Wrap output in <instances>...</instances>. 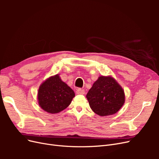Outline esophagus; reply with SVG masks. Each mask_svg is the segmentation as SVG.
I'll return each instance as SVG.
<instances>
[{"label":"esophagus","instance_id":"34e87169","mask_svg":"<svg viewBox=\"0 0 159 159\" xmlns=\"http://www.w3.org/2000/svg\"><path fill=\"white\" fill-rule=\"evenodd\" d=\"M76 93L78 95H84L85 93V91L84 89H78L76 91Z\"/></svg>","mask_w":159,"mask_h":159}]
</instances>
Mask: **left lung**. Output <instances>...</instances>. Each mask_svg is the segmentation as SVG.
Segmentation results:
<instances>
[{
    "mask_svg": "<svg viewBox=\"0 0 159 159\" xmlns=\"http://www.w3.org/2000/svg\"><path fill=\"white\" fill-rule=\"evenodd\" d=\"M86 98L93 111L99 116L116 113L125 101L124 90L112 76H99Z\"/></svg>",
    "mask_w": 159,
    "mask_h": 159,
    "instance_id": "left-lung-1",
    "label": "left lung"
}]
</instances>
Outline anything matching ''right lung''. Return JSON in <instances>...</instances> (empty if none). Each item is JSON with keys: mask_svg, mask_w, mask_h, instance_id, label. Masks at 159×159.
<instances>
[{"mask_svg": "<svg viewBox=\"0 0 159 159\" xmlns=\"http://www.w3.org/2000/svg\"><path fill=\"white\" fill-rule=\"evenodd\" d=\"M74 97L73 89L61 80L59 74H56L42 82L38 89L37 98L43 110L54 114L68 107Z\"/></svg>", "mask_w": 159, "mask_h": 159, "instance_id": "obj_1", "label": "right lung"}]
</instances>
